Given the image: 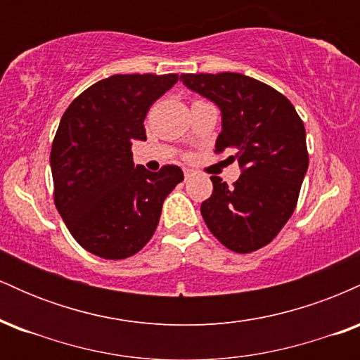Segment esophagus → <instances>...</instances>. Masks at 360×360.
Returning a JSON list of instances; mask_svg holds the SVG:
<instances>
[{"instance_id":"esophagus-1","label":"esophagus","mask_w":360,"mask_h":360,"mask_svg":"<svg viewBox=\"0 0 360 360\" xmlns=\"http://www.w3.org/2000/svg\"><path fill=\"white\" fill-rule=\"evenodd\" d=\"M184 176H186V179H188V177H191V176H193V171H189V169H186V171H184Z\"/></svg>"}]
</instances>
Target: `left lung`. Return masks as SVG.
<instances>
[{
    "instance_id": "1",
    "label": "left lung",
    "mask_w": 360,
    "mask_h": 360,
    "mask_svg": "<svg viewBox=\"0 0 360 360\" xmlns=\"http://www.w3.org/2000/svg\"><path fill=\"white\" fill-rule=\"evenodd\" d=\"M221 111L214 152L232 150L242 174L232 188L213 176L201 203L206 226L226 249L249 254L267 245L291 218L308 171L307 131L284 94L237 72L181 74Z\"/></svg>"
}]
</instances>
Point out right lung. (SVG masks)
<instances>
[{
	"label": "right lung",
	"mask_w": 360,
	"mask_h": 360,
	"mask_svg": "<svg viewBox=\"0 0 360 360\" xmlns=\"http://www.w3.org/2000/svg\"><path fill=\"white\" fill-rule=\"evenodd\" d=\"M177 74H115L82 91L62 115L51 150L53 203L82 249L127 259L150 240L167 194L184 179L177 166H134L131 143Z\"/></svg>",
	"instance_id": "add662e5"
}]
</instances>
